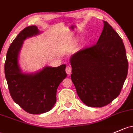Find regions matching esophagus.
Returning a JSON list of instances; mask_svg holds the SVG:
<instances>
[{"label":"esophagus","mask_w":133,"mask_h":133,"mask_svg":"<svg viewBox=\"0 0 133 133\" xmlns=\"http://www.w3.org/2000/svg\"><path fill=\"white\" fill-rule=\"evenodd\" d=\"M71 71H72V69H71V66L68 65V66L66 67V68H65V71H66V72L68 75H71Z\"/></svg>","instance_id":"obj_1"}]
</instances>
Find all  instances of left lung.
Listing matches in <instances>:
<instances>
[{"mask_svg": "<svg viewBox=\"0 0 133 133\" xmlns=\"http://www.w3.org/2000/svg\"><path fill=\"white\" fill-rule=\"evenodd\" d=\"M98 41L71 56V79L85 104L103 107L121 93L128 72L125 46L106 21Z\"/></svg>", "mask_w": 133, "mask_h": 133, "instance_id": "left-lung-1", "label": "left lung"}]
</instances>
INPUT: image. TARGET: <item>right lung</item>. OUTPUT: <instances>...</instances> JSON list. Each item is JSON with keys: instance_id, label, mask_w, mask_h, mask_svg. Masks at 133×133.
Listing matches in <instances>:
<instances>
[{"instance_id": "right-lung-1", "label": "right lung", "mask_w": 133, "mask_h": 133, "mask_svg": "<svg viewBox=\"0 0 133 133\" xmlns=\"http://www.w3.org/2000/svg\"><path fill=\"white\" fill-rule=\"evenodd\" d=\"M40 34L36 26L25 28L14 39L7 52L4 71L11 97L30 114H41L55 105L57 88L67 76L65 64L46 66L35 73H23L18 63L23 41Z\"/></svg>"}]
</instances>
